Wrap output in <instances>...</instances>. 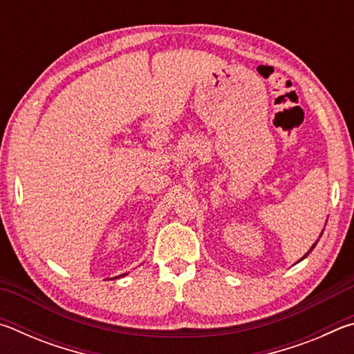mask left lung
I'll return each mask as SVG.
<instances>
[{"mask_svg": "<svg viewBox=\"0 0 354 354\" xmlns=\"http://www.w3.org/2000/svg\"><path fill=\"white\" fill-rule=\"evenodd\" d=\"M314 247H315V243H314V245H313V248H310V250H309V251H313V250H314ZM309 251H308V253H306V254H304V256H303V259H304V257H306V256H308V254H309Z\"/></svg>", "mask_w": 354, "mask_h": 354, "instance_id": "left-lung-1", "label": "left lung"}]
</instances>
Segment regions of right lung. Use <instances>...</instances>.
Here are the masks:
<instances>
[{
	"mask_svg": "<svg viewBox=\"0 0 354 354\" xmlns=\"http://www.w3.org/2000/svg\"><path fill=\"white\" fill-rule=\"evenodd\" d=\"M117 278H118V277H117Z\"/></svg>",
	"mask_w": 354,
	"mask_h": 354,
	"instance_id": "1",
	"label": "right lung"
}]
</instances>
